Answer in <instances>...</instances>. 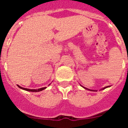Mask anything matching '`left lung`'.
Here are the masks:
<instances>
[{
    "label": "left lung",
    "mask_w": 128,
    "mask_h": 128,
    "mask_svg": "<svg viewBox=\"0 0 128 128\" xmlns=\"http://www.w3.org/2000/svg\"><path fill=\"white\" fill-rule=\"evenodd\" d=\"M81 86L82 87V88H84V89H86V90H90V91H95V90H90V89H88V88H85V87H84V86ZM110 86H106V87H104V88H103L102 89V90H104V89H105V88H108V87H110Z\"/></svg>",
    "instance_id": "left-lung-1"
}]
</instances>
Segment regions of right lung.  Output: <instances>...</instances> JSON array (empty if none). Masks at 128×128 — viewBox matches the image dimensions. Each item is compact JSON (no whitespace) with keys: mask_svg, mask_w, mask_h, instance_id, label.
Returning a JSON list of instances; mask_svg holds the SVG:
<instances>
[{"mask_svg":"<svg viewBox=\"0 0 128 128\" xmlns=\"http://www.w3.org/2000/svg\"><path fill=\"white\" fill-rule=\"evenodd\" d=\"M18 86L20 88L22 89V90H26V91H29V92H40L42 90H44V89H46L47 87H43V88H39V89H29V88H22V86H20L19 85H18Z\"/></svg>","mask_w":128,"mask_h":128,"instance_id":"1","label":"right lung"}]
</instances>
